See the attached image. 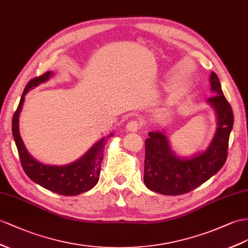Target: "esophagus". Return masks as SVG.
<instances>
[{"label": "esophagus", "mask_w": 248, "mask_h": 248, "mask_svg": "<svg viewBox=\"0 0 248 248\" xmlns=\"http://www.w3.org/2000/svg\"><path fill=\"white\" fill-rule=\"evenodd\" d=\"M140 128V124L137 120H131L128 124H126L125 129L128 132H137Z\"/></svg>", "instance_id": "34e87169"}]
</instances>
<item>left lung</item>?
Masks as SVG:
<instances>
[{"label":"left lung","instance_id":"1","mask_svg":"<svg viewBox=\"0 0 248 248\" xmlns=\"http://www.w3.org/2000/svg\"><path fill=\"white\" fill-rule=\"evenodd\" d=\"M214 96L206 100L217 118V130L208 147L188 157L172 150L166 131H151L145 139L143 181L149 189L162 195H182L198 187L223 167L227 158L228 139L233 124V113L222 92L216 73L209 76Z\"/></svg>","mask_w":248,"mask_h":248}]
</instances>
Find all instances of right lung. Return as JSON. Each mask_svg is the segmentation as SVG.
I'll return each instance as SVG.
<instances>
[{
	"mask_svg": "<svg viewBox=\"0 0 248 248\" xmlns=\"http://www.w3.org/2000/svg\"><path fill=\"white\" fill-rule=\"evenodd\" d=\"M53 76L52 71H48L39 78L31 79L22 94L17 109L12 118V135L16 144L18 156L25 173L29 178L37 185L48 190H51L62 196H76L96 186L99 179L101 161L104 158L105 144L113 134L107 135L95 142L86 153L75 161L55 166V164H45L37 161L29 154L22 140L18 128V118L22 111L25 96L31 89H34L42 82H46Z\"/></svg>",
	"mask_w": 248,
	"mask_h": 248,
	"instance_id": "right-lung-1",
	"label": "right lung"
}]
</instances>
